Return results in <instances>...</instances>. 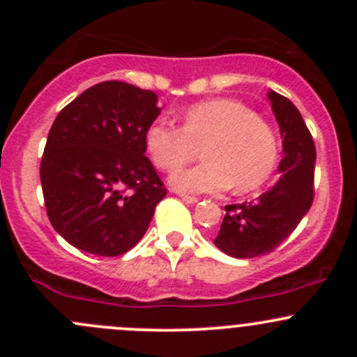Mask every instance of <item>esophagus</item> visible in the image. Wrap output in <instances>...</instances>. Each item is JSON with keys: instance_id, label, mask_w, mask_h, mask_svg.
<instances>
[{"instance_id": "esophagus-1", "label": "esophagus", "mask_w": 357, "mask_h": 357, "mask_svg": "<svg viewBox=\"0 0 357 357\" xmlns=\"http://www.w3.org/2000/svg\"><path fill=\"white\" fill-rule=\"evenodd\" d=\"M181 197L183 200L186 202V204H197V202H199V197H193V195H186V193H181Z\"/></svg>"}]
</instances>
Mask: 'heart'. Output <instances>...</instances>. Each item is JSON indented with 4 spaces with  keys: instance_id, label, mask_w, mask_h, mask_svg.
<instances>
[{
    "instance_id": "1",
    "label": "heart",
    "mask_w": 357,
    "mask_h": 357,
    "mask_svg": "<svg viewBox=\"0 0 357 357\" xmlns=\"http://www.w3.org/2000/svg\"><path fill=\"white\" fill-rule=\"evenodd\" d=\"M145 146L158 169L174 172L202 155L205 162L176 172L172 186L186 193H218L233 185L248 193L264 185L278 160V142L268 121L242 102L215 98L188 107L181 126L155 121Z\"/></svg>"
}]
</instances>
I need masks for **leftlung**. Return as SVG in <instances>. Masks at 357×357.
<instances>
[{"label":"left lung","mask_w":357,"mask_h":357,"mask_svg":"<svg viewBox=\"0 0 357 357\" xmlns=\"http://www.w3.org/2000/svg\"><path fill=\"white\" fill-rule=\"evenodd\" d=\"M273 112L283 138V155L275 186L257 200L226 205L215 247L231 257L266 255L291 235L314 200L316 146L297 107L269 91Z\"/></svg>","instance_id":"left-lung-1"}]
</instances>
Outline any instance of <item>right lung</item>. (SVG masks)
Here are the masks:
<instances>
[{"mask_svg":"<svg viewBox=\"0 0 357 357\" xmlns=\"http://www.w3.org/2000/svg\"><path fill=\"white\" fill-rule=\"evenodd\" d=\"M158 112L150 89L105 81L56 115L39 176L50 222L70 245L115 257L143 238L167 195L145 155Z\"/></svg>","mask_w":357,"mask_h":357,"instance_id":"right-lung-1","label":"right lung"}]
</instances>
